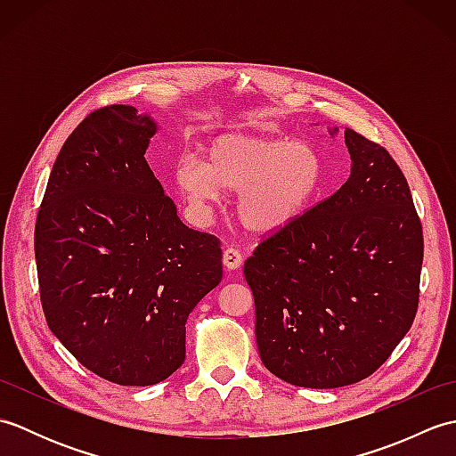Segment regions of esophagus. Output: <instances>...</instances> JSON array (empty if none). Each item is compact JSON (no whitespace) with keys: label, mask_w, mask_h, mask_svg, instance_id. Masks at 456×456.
I'll return each mask as SVG.
<instances>
[{"label":"esophagus","mask_w":456,"mask_h":456,"mask_svg":"<svg viewBox=\"0 0 456 456\" xmlns=\"http://www.w3.org/2000/svg\"><path fill=\"white\" fill-rule=\"evenodd\" d=\"M223 265H225L229 270H235L240 265H243V253L237 247H229L223 253Z\"/></svg>","instance_id":"1"}]
</instances>
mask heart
Listing matches in <instances>:
<instances>
[{
  "label": "heart",
  "mask_w": 456,
  "mask_h": 456,
  "mask_svg": "<svg viewBox=\"0 0 456 456\" xmlns=\"http://www.w3.org/2000/svg\"><path fill=\"white\" fill-rule=\"evenodd\" d=\"M174 182L200 213L211 211L225 191H239L237 216L255 233L288 227L317 196L323 182L319 154L305 142L253 134H221L206 147V162L182 160Z\"/></svg>",
  "instance_id": "b5f03b06"
}]
</instances>
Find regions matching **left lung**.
<instances>
[{
    "mask_svg": "<svg viewBox=\"0 0 456 456\" xmlns=\"http://www.w3.org/2000/svg\"><path fill=\"white\" fill-rule=\"evenodd\" d=\"M351 176L268 235L245 260L255 335L270 372L302 388H341L380 368L415 319L423 231L390 152L345 131Z\"/></svg>",
    "mask_w": 456,
    "mask_h": 456,
    "instance_id": "1",
    "label": "left lung"
}]
</instances>
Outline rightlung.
Returning <instances> with one entry per match:
<instances>
[{
	"instance_id": "right-lung-1",
	"label": "right lung",
	"mask_w": 456,
	"mask_h": 456,
	"mask_svg": "<svg viewBox=\"0 0 456 456\" xmlns=\"http://www.w3.org/2000/svg\"><path fill=\"white\" fill-rule=\"evenodd\" d=\"M157 123L92 111L62 144L35 225L46 323L103 380L152 386L186 358V319L223 278L221 240L188 229L144 160Z\"/></svg>"
}]
</instances>
